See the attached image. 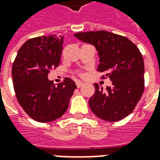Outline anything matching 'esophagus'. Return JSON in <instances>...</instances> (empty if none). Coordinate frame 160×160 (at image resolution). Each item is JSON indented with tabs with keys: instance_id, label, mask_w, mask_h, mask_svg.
<instances>
[{
	"instance_id": "obj_1",
	"label": "esophagus",
	"mask_w": 160,
	"mask_h": 160,
	"mask_svg": "<svg viewBox=\"0 0 160 160\" xmlns=\"http://www.w3.org/2000/svg\"><path fill=\"white\" fill-rule=\"evenodd\" d=\"M76 85L77 87H81L84 85V82L80 81V80H78V81H76Z\"/></svg>"
}]
</instances>
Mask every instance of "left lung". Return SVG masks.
I'll use <instances>...</instances> for the list:
<instances>
[{
	"instance_id": "obj_1",
	"label": "left lung",
	"mask_w": 160,
	"mask_h": 160,
	"mask_svg": "<svg viewBox=\"0 0 160 160\" xmlns=\"http://www.w3.org/2000/svg\"><path fill=\"white\" fill-rule=\"evenodd\" d=\"M78 39L93 44L99 55L98 71L110 78L112 87L104 90L94 84L89 106L98 118L117 122L128 117L144 92V60L140 49L126 37L105 31L79 32Z\"/></svg>"
}]
</instances>
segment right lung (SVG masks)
Listing matches in <instances>:
<instances>
[{"label":"right lung","mask_w":160,"mask_h":160,"mask_svg":"<svg viewBox=\"0 0 160 160\" xmlns=\"http://www.w3.org/2000/svg\"><path fill=\"white\" fill-rule=\"evenodd\" d=\"M63 36H42L23 44L12 68L17 100L33 120L48 122L61 118L68 108L76 89L75 82L66 77L56 86L48 74L61 64Z\"/></svg>","instance_id":"add662e5"}]
</instances>
